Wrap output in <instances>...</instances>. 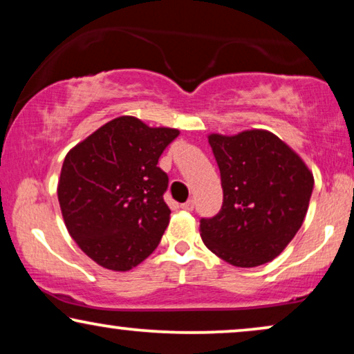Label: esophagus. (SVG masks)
I'll return each instance as SVG.
<instances>
[{"label": "esophagus", "instance_id": "1", "mask_svg": "<svg viewBox=\"0 0 354 354\" xmlns=\"http://www.w3.org/2000/svg\"><path fill=\"white\" fill-rule=\"evenodd\" d=\"M180 207H182L183 211H193V207H195V201L188 200V201H185V203H182Z\"/></svg>", "mask_w": 354, "mask_h": 354}]
</instances>
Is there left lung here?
<instances>
[{"mask_svg":"<svg viewBox=\"0 0 354 354\" xmlns=\"http://www.w3.org/2000/svg\"><path fill=\"white\" fill-rule=\"evenodd\" d=\"M221 171L224 203L201 219L200 235L216 256L256 268L282 253L308 212L314 177L298 153L269 130L207 135Z\"/></svg>","mask_w":354,"mask_h":354,"instance_id":"obj_1","label":"left lung"}]
</instances>
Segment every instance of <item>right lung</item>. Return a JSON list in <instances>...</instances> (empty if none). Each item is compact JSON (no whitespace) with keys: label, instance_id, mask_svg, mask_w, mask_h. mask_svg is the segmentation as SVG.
Here are the masks:
<instances>
[{"label":"right lung","instance_id":"add662e5","mask_svg":"<svg viewBox=\"0 0 354 354\" xmlns=\"http://www.w3.org/2000/svg\"><path fill=\"white\" fill-rule=\"evenodd\" d=\"M178 133L120 115L66 154L57 182L62 219L101 268L133 269L161 241L171 209L162 198L169 178L158 161Z\"/></svg>","mask_w":354,"mask_h":354}]
</instances>
